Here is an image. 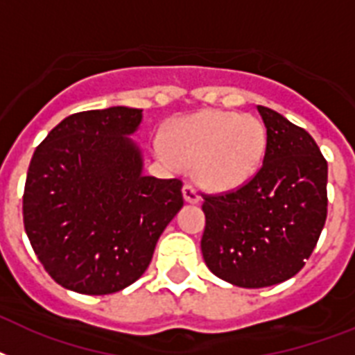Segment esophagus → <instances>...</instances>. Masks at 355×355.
Returning a JSON list of instances; mask_svg holds the SVG:
<instances>
[{
	"label": "esophagus",
	"instance_id": "1",
	"mask_svg": "<svg viewBox=\"0 0 355 355\" xmlns=\"http://www.w3.org/2000/svg\"><path fill=\"white\" fill-rule=\"evenodd\" d=\"M182 195H184V200L189 204H198L200 202V195L197 193V189L191 186V184H186L182 189Z\"/></svg>",
	"mask_w": 355,
	"mask_h": 355
}]
</instances>
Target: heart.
<instances>
[{
    "label": "heart",
    "instance_id": "obj_1",
    "mask_svg": "<svg viewBox=\"0 0 355 355\" xmlns=\"http://www.w3.org/2000/svg\"><path fill=\"white\" fill-rule=\"evenodd\" d=\"M266 128L259 118L224 109H204L177 118L153 151L166 162L195 168L211 191H233L255 177L266 153Z\"/></svg>",
    "mask_w": 355,
    "mask_h": 355
}]
</instances>
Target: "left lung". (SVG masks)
<instances>
[{
  "mask_svg": "<svg viewBox=\"0 0 355 355\" xmlns=\"http://www.w3.org/2000/svg\"><path fill=\"white\" fill-rule=\"evenodd\" d=\"M257 111L268 137L262 168L241 189L202 204L206 266L241 288L293 277L327 220L328 164L315 140L277 111Z\"/></svg>",
  "mask_w": 355,
  "mask_h": 355,
  "instance_id": "obj_1",
  "label": "left lung"
}]
</instances>
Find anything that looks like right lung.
Instances as JSON below:
<instances>
[{"instance_id": "1", "label": "right lung", "mask_w": 355, "mask_h": 355, "mask_svg": "<svg viewBox=\"0 0 355 355\" xmlns=\"http://www.w3.org/2000/svg\"><path fill=\"white\" fill-rule=\"evenodd\" d=\"M142 109L83 111L58 123L36 148L23 193V223L58 284L107 295L148 270L173 217L182 182L144 173L135 140Z\"/></svg>"}]
</instances>
